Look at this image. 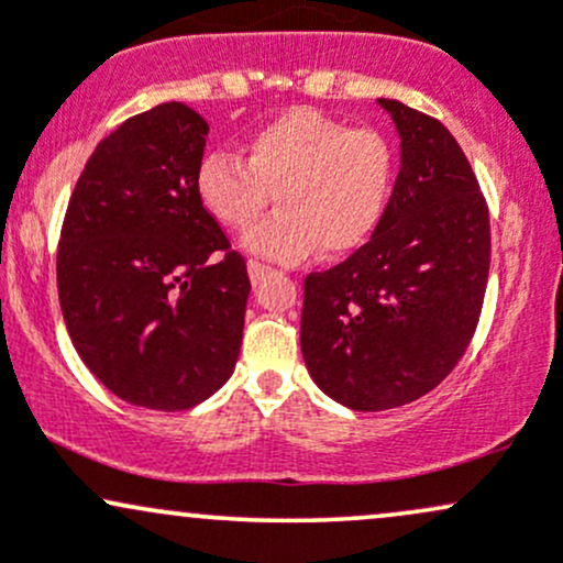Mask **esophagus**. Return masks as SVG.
<instances>
[{
    "label": "esophagus",
    "mask_w": 563,
    "mask_h": 563,
    "mask_svg": "<svg viewBox=\"0 0 563 563\" xmlns=\"http://www.w3.org/2000/svg\"><path fill=\"white\" fill-rule=\"evenodd\" d=\"M269 273H273V269H269L267 264H262V262H256V260L249 262V275H251V283H254V286H256V283H262Z\"/></svg>",
    "instance_id": "1"
}]
</instances>
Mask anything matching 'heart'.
Instances as JSON below:
<instances>
[{"label": "heart", "instance_id": "heart-1", "mask_svg": "<svg viewBox=\"0 0 563 563\" xmlns=\"http://www.w3.org/2000/svg\"><path fill=\"white\" fill-rule=\"evenodd\" d=\"M394 158L376 129L290 108L243 140V158L211 151L198 161L196 192L203 209L230 230H245L269 206L280 209L245 235L251 254L299 262L314 251H357L384 217Z\"/></svg>", "mask_w": 563, "mask_h": 563}]
</instances>
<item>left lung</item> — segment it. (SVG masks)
Masks as SVG:
<instances>
[{"mask_svg":"<svg viewBox=\"0 0 563 563\" xmlns=\"http://www.w3.org/2000/svg\"><path fill=\"white\" fill-rule=\"evenodd\" d=\"M399 134V174L373 238L303 280L301 354L335 402L376 412L450 376L482 314L489 211L442 121L380 97Z\"/></svg>","mask_w":563,"mask_h":563,"instance_id":"left-lung-1","label":"left lung"}]
</instances>
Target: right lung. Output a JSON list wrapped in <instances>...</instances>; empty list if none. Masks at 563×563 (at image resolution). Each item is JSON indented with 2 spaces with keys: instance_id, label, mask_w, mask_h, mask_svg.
Instances as JSON below:
<instances>
[{
  "instance_id": "obj_1",
  "label": "right lung",
  "mask_w": 563,
  "mask_h": 563,
  "mask_svg": "<svg viewBox=\"0 0 563 563\" xmlns=\"http://www.w3.org/2000/svg\"><path fill=\"white\" fill-rule=\"evenodd\" d=\"M209 124L185 102L132 115L84 166L57 296L84 365L147 410H187L232 376L251 280L196 192Z\"/></svg>"
}]
</instances>
